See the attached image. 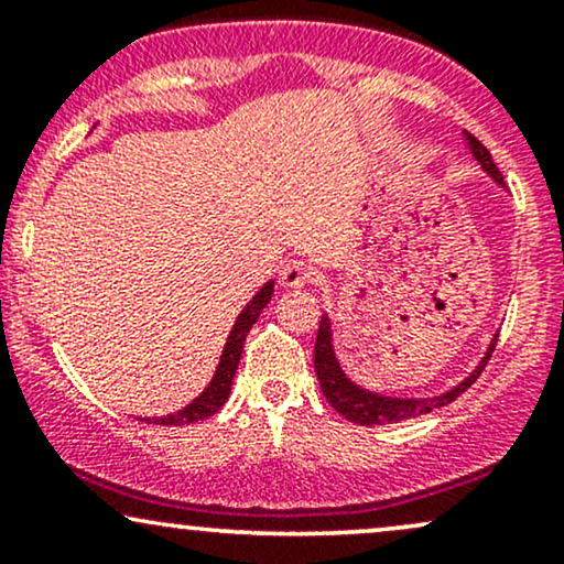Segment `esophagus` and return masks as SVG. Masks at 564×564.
<instances>
[{
  "mask_svg": "<svg viewBox=\"0 0 564 564\" xmlns=\"http://www.w3.org/2000/svg\"><path fill=\"white\" fill-rule=\"evenodd\" d=\"M313 278V270L300 260H291L281 268V286L283 289H302L304 283H310Z\"/></svg>",
  "mask_w": 564,
  "mask_h": 564,
  "instance_id": "esophagus-1",
  "label": "esophagus"
}]
</instances>
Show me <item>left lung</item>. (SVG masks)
I'll list each match as a JSON object with an SVG mask.
<instances>
[{
    "instance_id": "obj_1",
    "label": "left lung",
    "mask_w": 564,
    "mask_h": 564,
    "mask_svg": "<svg viewBox=\"0 0 564 564\" xmlns=\"http://www.w3.org/2000/svg\"><path fill=\"white\" fill-rule=\"evenodd\" d=\"M462 138H464V145L469 148L471 159L480 164V170L488 174V177L494 180L498 187H507L503 185L501 172L496 170L494 159H490L488 148H485L477 138H471L469 132H464ZM496 339H498V334H494V339H490V345H488V349H485L480 364L475 366V371H471L467 379L458 381L456 387H451V390L432 394V398H394V394H381V392L366 390V387H360L358 381H352L347 377L345 368H341V364H339V355H336V349H334L332 318H328V313H323L321 326H318V339H315V373H318L321 390H323V394H326V400L332 403L334 411H339L341 416L349 419L352 424H360V426L398 424V422H405V419L424 416V413L435 411V408L448 405L458 398V394L467 392L469 387L477 381V377L482 373V368L488 366L490 355H494Z\"/></svg>"
}]
</instances>
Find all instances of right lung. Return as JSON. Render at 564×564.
<instances>
[{"label": "right lung", "instance_id": "right-lung-1", "mask_svg": "<svg viewBox=\"0 0 564 564\" xmlns=\"http://www.w3.org/2000/svg\"><path fill=\"white\" fill-rule=\"evenodd\" d=\"M273 289H275V281L270 278V281L264 283V286L257 291V294L251 296L249 302H246V307L241 310V313H238V318H236V323H232V328L228 334V341H225V347H223V355H219L215 377H212L209 384L204 387V392H200L198 398H193L185 408H180L177 413H166V416H153V419H140V422L183 426V424L200 422V419L217 413L219 408L225 405V400L230 398L232 377H236L238 364H241L246 334L251 332V326H254L257 318H260L262 310L268 307L270 300H273Z\"/></svg>", "mask_w": 564, "mask_h": 564}]
</instances>
